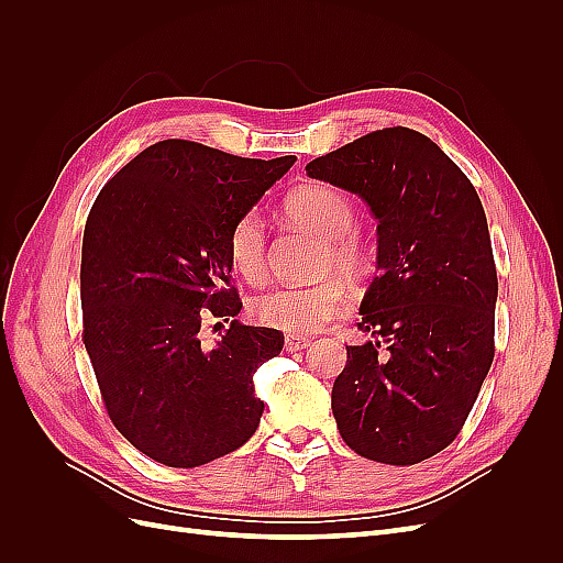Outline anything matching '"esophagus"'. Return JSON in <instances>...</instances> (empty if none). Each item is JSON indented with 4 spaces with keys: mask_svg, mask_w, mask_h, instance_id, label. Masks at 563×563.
Masks as SVG:
<instances>
[{
    "mask_svg": "<svg viewBox=\"0 0 563 563\" xmlns=\"http://www.w3.org/2000/svg\"><path fill=\"white\" fill-rule=\"evenodd\" d=\"M310 345V338H305V335H296V333H288L286 338H284V347H286V352H302L305 347Z\"/></svg>",
    "mask_w": 563,
    "mask_h": 563,
    "instance_id": "obj_1",
    "label": "esophagus"
}]
</instances>
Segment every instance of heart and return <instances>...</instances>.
I'll return each mask as SVG.
<instances>
[{
	"instance_id": "obj_1",
	"label": "heart",
	"mask_w": 563,
	"mask_h": 563,
	"mask_svg": "<svg viewBox=\"0 0 563 563\" xmlns=\"http://www.w3.org/2000/svg\"><path fill=\"white\" fill-rule=\"evenodd\" d=\"M288 218L321 240L319 269L360 279L368 267V249L356 234V211L347 195L331 185H305L286 197ZM228 255L236 275L249 284L267 277V236L261 216L249 211L234 220L228 236ZM350 308L345 286L329 279L314 286H277L253 298L255 321L286 333H314L323 323L343 317Z\"/></svg>"
}]
</instances>
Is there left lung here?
Returning a JSON list of instances; mask_svg holds the SVG:
<instances>
[{
	"mask_svg": "<svg viewBox=\"0 0 563 563\" xmlns=\"http://www.w3.org/2000/svg\"><path fill=\"white\" fill-rule=\"evenodd\" d=\"M378 220V277L360 308L376 340L347 347L331 408L345 444L416 465L463 430L493 362L498 277L470 178L406 126L373 131L305 166Z\"/></svg>",
	"mask_w": 563,
	"mask_h": 563,
	"instance_id": "1",
	"label": "left lung"
}]
</instances>
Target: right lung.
<instances>
[{
    "label": "right lung",
    "instance_id": "obj_1",
    "mask_svg": "<svg viewBox=\"0 0 563 563\" xmlns=\"http://www.w3.org/2000/svg\"><path fill=\"white\" fill-rule=\"evenodd\" d=\"M296 157L246 159L192 141L145 147L96 197L81 242L84 347L108 416L168 467L223 457L258 430L253 373L284 347L244 327L228 236ZM209 316L233 319L216 346Z\"/></svg>",
    "mask_w": 563,
    "mask_h": 563
}]
</instances>
